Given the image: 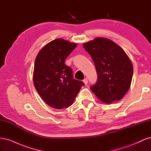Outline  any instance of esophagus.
I'll list each match as a JSON object with an SVG mask.
<instances>
[{
    "label": "esophagus",
    "mask_w": 151,
    "mask_h": 151,
    "mask_svg": "<svg viewBox=\"0 0 151 151\" xmlns=\"http://www.w3.org/2000/svg\"><path fill=\"white\" fill-rule=\"evenodd\" d=\"M83 82H84V83L86 85V84H88V79L87 78H85L84 80H83Z\"/></svg>",
    "instance_id": "obj_1"
}]
</instances>
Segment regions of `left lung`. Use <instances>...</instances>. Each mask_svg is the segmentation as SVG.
Returning <instances> with one entry per match:
<instances>
[{
	"mask_svg": "<svg viewBox=\"0 0 151 151\" xmlns=\"http://www.w3.org/2000/svg\"><path fill=\"white\" fill-rule=\"evenodd\" d=\"M83 46L92 57L98 75L91 90L104 103L122 99L129 89L133 76V65L125 52L104 38H97Z\"/></svg>",
	"mask_w": 151,
	"mask_h": 151,
	"instance_id": "obj_1",
	"label": "left lung"
}]
</instances>
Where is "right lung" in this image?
I'll list each match as a JSON object with an SVG mask.
<instances>
[{
	"instance_id": "right-lung-1",
	"label": "right lung",
	"mask_w": 151,
	"mask_h": 151,
	"mask_svg": "<svg viewBox=\"0 0 151 151\" xmlns=\"http://www.w3.org/2000/svg\"><path fill=\"white\" fill-rule=\"evenodd\" d=\"M77 44L62 39L52 41L40 50L36 58L33 83L43 101L55 109L68 108L72 104L83 81L74 79L72 68L65 60Z\"/></svg>"
}]
</instances>
